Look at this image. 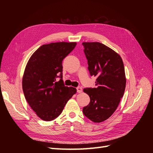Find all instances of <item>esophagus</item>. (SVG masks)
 Here are the masks:
<instances>
[{
	"mask_svg": "<svg viewBox=\"0 0 153 153\" xmlns=\"http://www.w3.org/2000/svg\"><path fill=\"white\" fill-rule=\"evenodd\" d=\"M76 91L78 93H80V92H82V88L81 87H76Z\"/></svg>",
	"mask_w": 153,
	"mask_h": 153,
	"instance_id": "34e87169",
	"label": "esophagus"
}]
</instances>
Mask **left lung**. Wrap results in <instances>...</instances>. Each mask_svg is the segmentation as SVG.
<instances>
[{"label": "left lung", "instance_id": "left-lung-1", "mask_svg": "<svg viewBox=\"0 0 153 153\" xmlns=\"http://www.w3.org/2000/svg\"><path fill=\"white\" fill-rule=\"evenodd\" d=\"M90 75L97 77L96 88H86L90 103L83 108L85 116L94 123L108 119L117 109L126 87L123 60L112 49L99 42H84Z\"/></svg>", "mask_w": 153, "mask_h": 153}]
</instances>
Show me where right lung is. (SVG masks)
<instances>
[{"mask_svg":"<svg viewBox=\"0 0 153 153\" xmlns=\"http://www.w3.org/2000/svg\"><path fill=\"white\" fill-rule=\"evenodd\" d=\"M76 45L75 42L43 45L27 64L22 79L23 91L31 108L43 121L57 118L76 92V88L64 85L62 73L63 59ZM58 77L61 79L57 82Z\"/></svg>","mask_w":153,"mask_h":153,"instance_id":"add662e5","label":"right lung"}]
</instances>
